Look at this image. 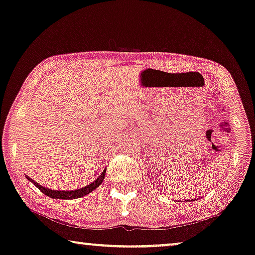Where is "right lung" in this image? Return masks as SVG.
Here are the masks:
<instances>
[{
  "label": "right lung",
  "mask_w": 255,
  "mask_h": 255,
  "mask_svg": "<svg viewBox=\"0 0 255 255\" xmlns=\"http://www.w3.org/2000/svg\"><path fill=\"white\" fill-rule=\"evenodd\" d=\"M104 176H106V169L103 170L102 174H101V175L97 177V179L94 181V182H92L90 184H88V186H86L83 188H80V189H76V190H52V189H47V188H45L43 186H40L39 183H37L36 181L30 179L29 176H26V179L29 180L30 182H32L34 186H36L38 189L41 191V193L45 194L48 197L58 198V200H74V198L86 196V195L92 193L93 190H95L96 188L103 182Z\"/></svg>",
  "instance_id": "right-lung-1"
}]
</instances>
